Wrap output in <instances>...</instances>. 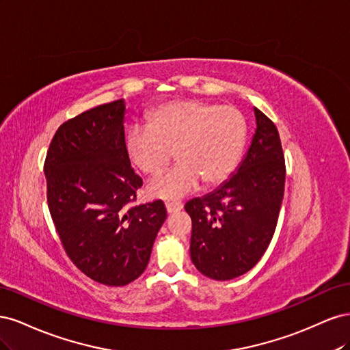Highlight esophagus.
<instances>
[{
    "instance_id": "obj_1",
    "label": "esophagus",
    "mask_w": 350,
    "mask_h": 350,
    "mask_svg": "<svg viewBox=\"0 0 350 350\" xmlns=\"http://www.w3.org/2000/svg\"><path fill=\"white\" fill-rule=\"evenodd\" d=\"M183 204L181 203H166V211L167 213H176V211L183 210Z\"/></svg>"
}]
</instances>
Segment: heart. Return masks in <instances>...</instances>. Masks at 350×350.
<instances>
[{"label": "heart", "instance_id": "1", "mask_svg": "<svg viewBox=\"0 0 350 350\" xmlns=\"http://www.w3.org/2000/svg\"><path fill=\"white\" fill-rule=\"evenodd\" d=\"M245 139L247 122L238 109L183 99L152 109L147 126H131L125 152L147 175L163 169L175 152L178 166L147 185L150 197L174 201L193 193L200 181L204 187L224 183L235 169Z\"/></svg>", "mask_w": 350, "mask_h": 350}]
</instances>
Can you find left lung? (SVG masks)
Returning a JSON list of instances; mask_svg holds the SVG:
<instances>
[{"mask_svg": "<svg viewBox=\"0 0 350 350\" xmlns=\"http://www.w3.org/2000/svg\"><path fill=\"white\" fill-rule=\"evenodd\" d=\"M257 129L250 149L215 191L189 200V254L196 269L215 280L250 271L276 230L284 193V156L276 125L254 108Z\"/></svg>", "mask_w": 350, "mask_h": 350, "instance_id": "8db88e82", "label": "left lung"}]
</instances>
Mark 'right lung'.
I'll list each match as a JSON object with an SVG mask.
<instances>
[{"label": "right lung", "mask_w": 350, "mask_h": 350, "mask_svg": "<svg viewBox=\"0 0 350 350\" xmlns=\"http://www.w3.org/2000/svg\"><path fill=\"white\" fill-rule=\"evenodd\" d=\"M124 99L62 124L45 161L48 207L70 260L94 282L125 286L146 270L166 219L161 200L131 206L143 185L125 152Z\"/></svg>", "instance_id": "1"}]
</instances>
